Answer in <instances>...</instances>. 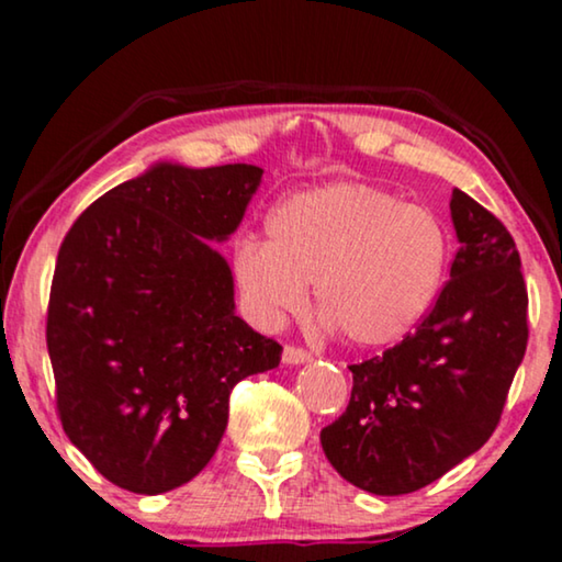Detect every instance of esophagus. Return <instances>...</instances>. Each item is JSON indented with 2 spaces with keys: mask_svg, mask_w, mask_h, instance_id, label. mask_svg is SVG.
<instances>
[{
  "mask_svg": "<svg viewBox=\"0 0 562 562\" xmlns=\"http://www.w3.org/2000/svg\"><path fill=\"white\" fill-rule=\"evenodd\" d=\"M312 356L302 348H294V345H286L283 348V363L286 366H302V363H310Z\"/></svg>",
  "mask_w": 562,
  "mask_h": 562,
  "instance_id": "esophagus-1",
  "label": "esophagus"
}]
</instances>
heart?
<instances>
[{
  "label": "heart",
  "instance_id": "1",
  "mask_svg": "<svg viewBox=\"0 0 562 562\" xmlns=\"http://www.w3.org/2000/svg\"><path fill=\"white\" fill-rule=\"evenodd\" d=\"M268 240L240 237L229 268L260 325L279 327L314 302L325 325L358 348H386L435 304L448 268V233L432 212L358 181L296 191L276 204Z\"/></svg>",
  "mask_w": 562,
  "mask_h": 562
}]
</instances>
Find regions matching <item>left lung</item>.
I'll list each match as a JSON object with an SVG mask.
<instances>
[{
	"label": "left lung",
	"mask_w": 562,
	"mask_h": 562,
	"mask_svg": "<svg viewBox=\"0 0 562 562\" xmlns=\"http://www.w3.org/2000/svg\"><path fill=\"white\" fill-rule=\"evenodd\" d=\"M460 248L432 312L396 348L350 366L352 394L322 450L375 496L425 488L481 450L527 350L519 250L494 214L452 189Z\"/></svg>",
	"instance_id": "8db88e82"
}]
</instances>
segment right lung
Listing matches in <instances>:
<instances>
[{
  "label": "right lung",
  "mask_w": 562,
  "mask_h": 562,
  "mask_svg": "<svg viewBox=\"0 0 562 562\" xmlns=\"http://www.w3.org/2000/svg\"><path fill=\"white\" fill-rule=\"evenodd\" d=\"M263 168L150 166L99 196L58 250L48 356L68 440L133 494H166L210 463L229 391L281 345L235 314L214 243L240 227Z\"/></svg>",
  "instance_id": "right-lung-1"
}]
</instances>
